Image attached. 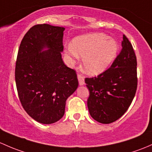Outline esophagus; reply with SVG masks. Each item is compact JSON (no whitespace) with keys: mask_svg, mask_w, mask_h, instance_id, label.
Listing matches in <instances>:
<instances>
[{"mask_svg":"<svg viewBox=\"0 0 152 152\" xmlns=\"http://www.w3.org/2000/svg\"><path fill=\"white\" fill-rule=\"evenodd\" d=\"M78 80L80 85H84V77L81 74H78Z\"/></svg>","mask_w":152,"mask_h":152,"instance_id":"obj_1","label":"esophagus"}]
</instances>
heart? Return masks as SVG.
Instances as JSON below:
<instances>
[{
    "instance_id": "b5f03b06",
    "label": "heart",
    "mask_w": 152,
    "mask_h": 152,
    "mask_svg": "<svg viewBox=\"0 0 152 152\" xmlns=\"http://www.w3.org/2000/svg\"><path fill=\"white\" fill-rule=\"evenodd\" d=\"M119 45L116 40L104 33H92L79 36L69 45L66 53L74 58L83 57L84 71L96 76L105 71L117 55Z\"/></svg>"
}]
</instances>
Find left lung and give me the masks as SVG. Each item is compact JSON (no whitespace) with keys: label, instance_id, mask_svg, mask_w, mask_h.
<instances>
[{"label":"left lung","instance_id":"obj_1","mask_svg":"<svg viewBox=\"0 0 152 152\" xmlns=\"http://www.w3.org/2000/svg\"><path fill=\"white\" fill-rule=\"evenodd\" d=\"M122 47L109 68L97 76L85 79L89 91V114L103 124L119 119L128 109L136 92V56L125 35H123Z\"/></svg>","mask_w":152,"mask_h":152}]
</instances>
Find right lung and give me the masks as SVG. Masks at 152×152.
<instances>
[{"label": "right lung", "mask_w": 152, "mask_h": 152, "mask_svg": "<svg viewBox=\"0 0 152 152\" xmlns=\"http://www.w3.org/2000/svg\"><path fill=\"white\" fill-rule=\"evenodd\" d=\"M64 30L48 24L34 25L22 38L17 54L19 98L28 114L42 124H52L63 117L66 100L79 86L76 71L62 59ZM44 48L49 49L41 53Z\"/></svg>", "instance_id": "obj_1"}]
</instances>
